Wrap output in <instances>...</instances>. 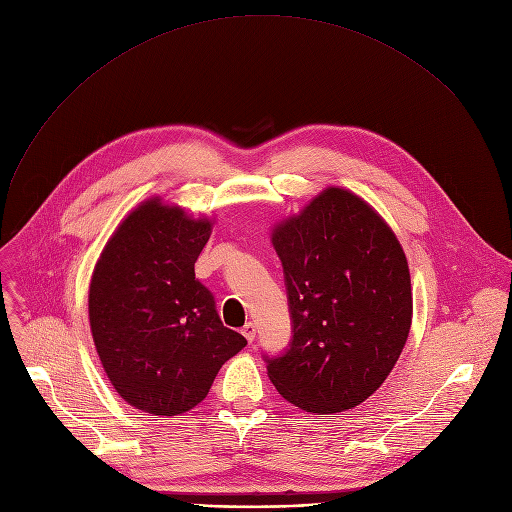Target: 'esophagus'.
Returning a JSON list of instances; mask_svg holds the SVG:
<instances>
[{
  "label": "esophagus",
  "mask_w": 512,
  "mask_h": 512,
  "mask_svg": "<svg viewBox=\"0 0 512 512\" xmlns=\"http://www.w3.org/2000/svg\"><path fill=\"white\" fill-rule=\"evenodd\" d=\"M242 334L246 336V340L252 344L254 340H256V326L252 324V322H248L246 326H244V330H242Z\"/></svg>",
  "instance_id": "1"
}]
</instances>
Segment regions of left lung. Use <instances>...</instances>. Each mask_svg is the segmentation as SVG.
<instances>
[{"label": "left lung", "mask_w": 512, "mask_h": 512, "mask_svg": "<svg viewBox=\"0 0 512 512\" xmlns=\"http://www.w3.org/2000/svg\"><path fill=\"white\" fill-rule=\"evenodd\" d=\"M283 262L291 340L264 355L281 396L305 412L359 406L400 359L412 324L404 250L365 203L328 188L272 233Z\"/></svg>", "instance_id": "obj_1"}]
</instances>
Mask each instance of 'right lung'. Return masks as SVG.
Here are the masks:
<instances>
[{
  "instance_id": "right-lung-1",
  "label": "right lung",
  "mask_w": 512,
  "mask_h": 512,
  "mask_svg": "<svg viewBox=\"0 0 512 512\" xmlns=\"http://www.w3.org/2000/svg\"><path fill=\"white\" fill-rule=\"evenodd\" d=\"M209 235V221L153 199L116 229L94 270L88 307L102 367L125 402L153 416L201 404L248 344L194 277Z\"/></svg>"
}]
</instances>
